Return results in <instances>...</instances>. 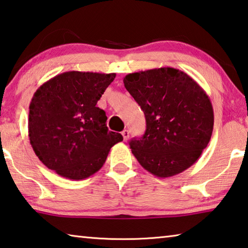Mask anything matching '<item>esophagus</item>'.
I'll list each match as a JSON object with an SVG mask.
<instances>
[{"mask_svg": "<svg viewBox=\"0 0 248 248\" xmlns=\"http://www.w3.org/2000/svg\"><path fill=\"white\" fill-rule=\"evenodd\" d=\"M122 136H123V140L125 141H126L129 139V132L127 131V129H124V131L122 132Z\"/></svg>", "mask_w": 248, "mask_h": 248, "instance_id": "1", "label": "esophagus"}]
</instances>
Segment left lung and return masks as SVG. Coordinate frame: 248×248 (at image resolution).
Instances as JSON below:
<instances>
[{"label":"left lung","instance_id":"left-lung-1","mask_svg":"<svg viewBox=\"0 0 248 248\" xmlns=\"http://www.w3.org/2000/svg\"><path fill=\"white\" fill-rule=\"evenodd\" d=\"M123 82L146 119L143 137L129 141L141 167L159 178L191 167L213 131V108L203 89L170 67L134 72Z\"/></svg>","mask_w":248,"mask_h":248}]
</instances>
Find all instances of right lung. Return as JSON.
<instances>
[{"label":"right lung","instance_id":"obj_1","mask_svg":"<svg viewBox=\"0 0 248 248\" xmlns=\"http://www.w3.org/2000/svg\"><path fill=\"white\" fill-rule=\"evenodd\" d=\"M115 74L68 71L34 93L28 136L47 168L71 180H82L102 168L109 149L123 140L108 131V117L96 103Z\"/></svg>","mask_w":248,"mask_h":248}]
</instances>
